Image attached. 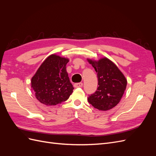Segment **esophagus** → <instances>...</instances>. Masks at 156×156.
I'll list each match as a JSON object with an SVG mask.
<instances>
[{"mask_svg": "<svg viewBox=\"0 0 156 156\" xmlns=\"http://www.w3.org/2000/svg\"><path fill=\"white\" fill-rule=\"evenodd\" d=\"M83 87V83H75L74 84V87L75 88H80Z\"/></svg>", "mask_w": 156, "mask_h": 156, "instance_id": "1", "label": "esophagus"}]
</instances>
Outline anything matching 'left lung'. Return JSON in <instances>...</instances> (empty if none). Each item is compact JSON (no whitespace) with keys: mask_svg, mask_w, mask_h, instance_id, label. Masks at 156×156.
I'll return each mask as SVG.
<instances>
[{"mask_svg":"<svg viewBox=\"0 0 156 156\" xmlns=\"http://www.w3.org/2000/svg\"><path fill=\"white\" fill-rule=\"evenodd\" d=\"M87 60L95 69L98 79L97 90L89 95L88 101L98 110H110L120 102L126 88L127 80L116 65L108 58Z\"/></svg>","mask_w":156,"mask_h":156,"instance_id":"left-lung-1","label":"left lung"}]
</instances>
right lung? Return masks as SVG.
<instances>
[{
	"mask_svg": "<svg viewBox=\"0 0 156 156\" xmlns=\"http://www.w3.org/2000/svg\"><path fill=\"white\" fill-rule=\"evenodd\" d=\"M67 58L51 55L37 69L31 79V88L36 99L43 104L56 105L66 101L73 92L66 72Z\"/></svg>",
	"mask_w": 156,
	"mask_h": 156,
	"instance_id": "1",
	"label": "right lung"
}]
</instances>
